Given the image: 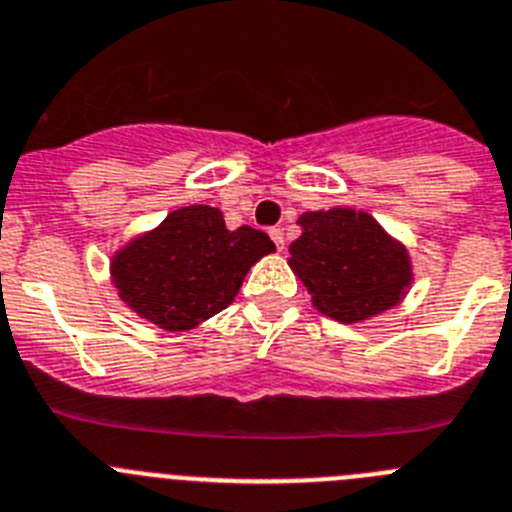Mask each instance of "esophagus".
Here are the masks:
<instances>
[{
	"label": "esophagus",
	"mask_w": 512,
	"mask_h": 512,
	"mask_svg": "<svg viewBox=\"0 0 512 512\" xmlns=\"http://www.w3.org/2000/svg\"><path fill=\"white\" fill-rule=\"evenodd\" d=\"M270 237H273V242H275V247H278V250H283V245H285V237H283V229H278V227H273V229H270Z\"/></svg>",
	"instance_id": "34e87169"
}]
</instances>
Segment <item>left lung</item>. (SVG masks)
<instances>
[{"label":"left lung","instance_id":"left-lung-1","mask_svg":"<svg viewBox=\"0 0 512 512\" xmlns=\"http://www.w3.org/2000/svg\"><path fill=\"white\" fill-rule=\"evenodd\" d=\"M298 224L303 234L290 245L288 262L329 319L365 321L398 306L411 288L408 250L365 211H306Z\"/></svg>","mask_w":512,"mask_h":512}]
</instances>
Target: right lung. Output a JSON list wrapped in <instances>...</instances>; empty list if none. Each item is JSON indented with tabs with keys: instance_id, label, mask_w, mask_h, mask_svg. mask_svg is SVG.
Wrapping results in <instances>:
<instances>
[{
	"instance_id": "obj_1",
	"label": "right lung",
	"mask_w": 512,
	"mask_h": 512,
	"mask_svg": "<svg viewBox=\"0 0 512 512\" xmlns=\"http://www.w3.org/2000/svg\"><path fill=\"white\" fill-rule=\"evenodd\" d=\"M273 250L260 229L232 232L219 209L183 206L112 257V283L137 316L165 331H188L224 311L247 270Z\"/></svg>"
}]
</instances>
